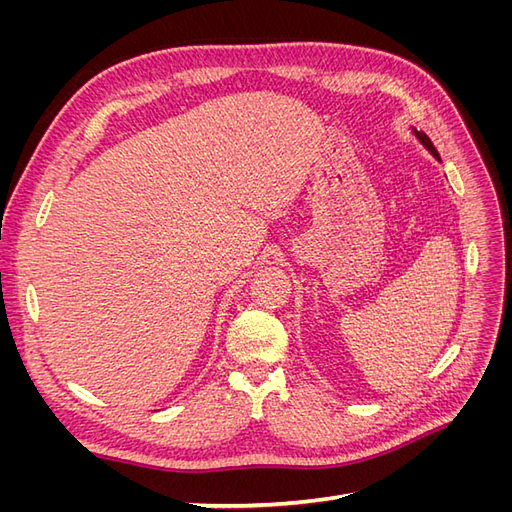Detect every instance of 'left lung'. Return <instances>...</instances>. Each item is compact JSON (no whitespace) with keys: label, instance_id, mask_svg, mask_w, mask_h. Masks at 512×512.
<instances>
[{"label":"left lung","instance_id":"1","mask_svg":"<svg viewBox=\"0 0 512 512\" xmlns=\"http://www.w3.org/2000/svg\"><path fill=\"white\" fill-rule=\"evenodd\" d=\"M416 136H418V141H421L431 153H433V158H438L440 160V156H438V151H436V147H433V143L429 141V138L423 134V132H416Z\"/></svg>","mask_w":512,"mask_h":512}]
</instances>
